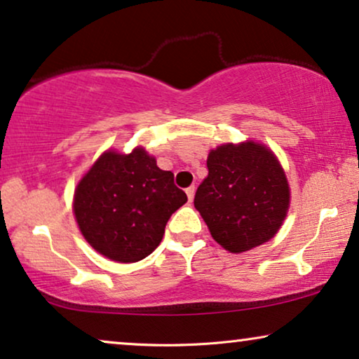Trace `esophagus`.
Listing matches in <instances>:
<instances>
[{
  "label": "esophagus",
  "mask_w": 359,
  "mask_h": 359,
  "mask_svg": "<svg viewBox=\"0 0 359 359\" xmlns=\"http://www.w3.org/2000/svg\"><path fill=\"white\" fill-rule=\"evenodd\" d=\"M194 186H189V188H186V194H188V201L191 203V201H193V198H194Z\"/></svg>",
  "instance_id": "1"
}]
</instances>
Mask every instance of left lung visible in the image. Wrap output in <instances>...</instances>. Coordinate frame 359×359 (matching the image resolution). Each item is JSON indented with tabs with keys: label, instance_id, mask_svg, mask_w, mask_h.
<instances>
[{
	"label": "left lung",
	"instance_id": "left-lung-1",
	"mask_svg": "<svg viewBox=\"0 0 359 359\" xmlns=\"http://www.w3.org/2000/svg\"><path fill=\"white\" fill-rule=\"evenodd\" d=\"M208 170L194 208L215 242L242 253L273 238L289 208L286 175L273 151L255 142L227 144L210 151Z\"/></svg>",
	"mask_w": 359,
	"mask_h": 359
}]
</instances>
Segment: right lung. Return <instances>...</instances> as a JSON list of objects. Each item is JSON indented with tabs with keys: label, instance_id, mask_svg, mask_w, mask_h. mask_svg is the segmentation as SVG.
<instances>
[{
	"label": "right lung",
	"instance_id": "right-lung-1",
	"mask_svg": "<svg viewBox=\"0 0 359 359\" xmlns=\"http://www.w3.org/2000/svg\"><path fill=\"white\" fill-rule=\"evenodd\" d=\"M188 201L171 171L144 149L102 154L75 191L76 222L96 252L119 263L140 262L158 247L171 214Z\"/></svg>",
	"mask_w": 359,
	"mask_h": 359
}]
</instances>
